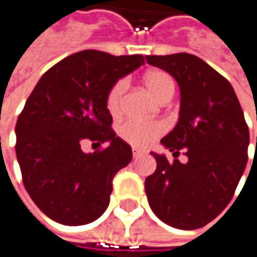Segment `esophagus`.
<instances>
[{
	"label": "esophagus",
	"mask_w": 257,
	"mask_h": 257,
	"mask_svg": "<svg viewBox=\"0 0 257 257\" xmlns=\"http://www.w3.org/2000/svg\"><path fill=\"white\" fill-rule=\"evenodd\" d=\"M140 155H143V150H140V149H133V156H135V158H139Z\"/></svg>",
	"instance_id": "34e87169"
}]
</instances>
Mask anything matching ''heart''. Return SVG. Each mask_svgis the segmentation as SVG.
<instances>
[{
  "mask_svg": "<svg viewBox=\"0 0 257 257\" xmlns=\"http://www.w3.org/2000/svg\"><path fill=\"white\" fill-rule=\"evenodd\" d=\"M143 82L149 91L153 94V96L158 98L159 101L165 99L166 96H172L175 92V82H173L172 76L168 75L166 72H149L145 75ZM125 88H127L125 81H120L109 91L108 98H107V108L112 115H117L121 111ZM163 130L165 127L162 122L130 120L122 124L120 133L125 142H128L136 148H148L150 143H153L155 139H158L163 133Z\"/></svg>",
  "mask_w": 257,
  "mask_h": 257,
  "instance_id": "1",
  "label": "heart"
}]
</instances>
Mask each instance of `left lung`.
Wrapping results in <instances>:
<instances>
[{
	"mask_svg": "<svg viewBox=\"0 0 257 257\" xmlns=\"http://www.w3.org/2000/svg\"><path fill=\"white\" fill-rule=\"evenodd\" d=\"M149 65L172 75L181 91L179 118L161 143L173 158L152 152L156 171L145 191L152 211L165 224L194 230L208 224L231 201L247 163L249 128L230 82L189 53L148 56ZM257 149V136H256Z\"/></svg>",
	"mask_w": 257,
	"mask_h": 257,
	"instance_id": "left-lung-1",
	"label": "left lung"
}]
</instances>
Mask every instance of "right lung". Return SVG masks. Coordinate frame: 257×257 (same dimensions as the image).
<instances>
[{
	"mask_svg": "<svg viewBox=\"0 0 257 257\" xmlns=\"http://www.w3.org/2000/svg\"><path fill=\"white\" fill-rule=\"evenodd\" d=\"M142 65V55L82 50L52 66L27 98L16 124L17 161L30 198L53 221L84 225L107 210L112 178L133 158L111 128L107 98ZM85 140L109 146L85 154Z\"/></svg>",
	"mask_w": 257,
	"mask_h": 257,
	"instance_id": "obj_1",
	"label": "right lung"
}]
</instances>
